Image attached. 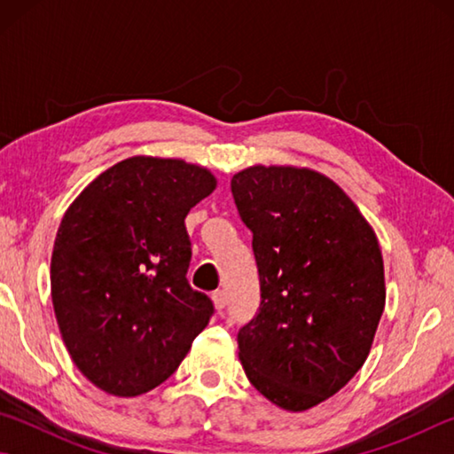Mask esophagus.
Returning a JSON list of instances; mask_svg holds the SVG:
<instances>
[{"instance_id":"esophagus-1","label":"esophagus","mask_w":454,"mask_h":454,"mask_svg":"<svg viewBox=\"0 0 454 454\" xmlns=\"http://www.w3.org/2000/svg\"><path fill=\"white\" fill-rule=\"evenodd\" d=\"M212 301H214V306H216V310H222L226 306V292L224 290H216L212 294Z\"/></svg>"}]
</instances>
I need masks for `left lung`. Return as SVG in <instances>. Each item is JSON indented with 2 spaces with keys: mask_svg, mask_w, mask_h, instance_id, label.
<instances>
[{
  "mask_svg": "<svg viewBox=\"0 0 454 454\" xmlns=\"http://www.w3.org/2000/svg\"><path fill=\"white\" fill-rule=\"evenodd\" d=\"M232 194L260 276L238 356L272 404L309 411L372 348L387 301L379 240L347 192L310 168L250 166L234 174Z\"/></svg>",
  "mask_w": 454,
  "mask_h": 454,
  "instance_id": "8db88e82",
  "label": "left lung"
}]
</instances>
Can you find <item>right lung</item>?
<instances>
[{
	"label": "right lung",
	"instance_id": "1",
	"mask_svg": "<svg viewBox=\"0 0 454 454\" xmlns=\"http://www.w3.org/2000/svg\"><path fill=\"white\" fill-rule=\"evenodd\" d=\"M208 168L132 156L90 182L66 210L51 252V302L86 379L114 396L162 384L210 322L188 284V212L216 190Z\"/></svg>",
	"mask_w": 454,
	"mask_h": 454
}]
</instances>
